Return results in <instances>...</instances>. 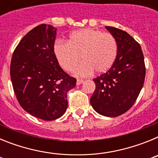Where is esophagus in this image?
Here are the masks:
<instances>
[{
  "label": "esophagus",
  "mask_w": 158,
  "mask_h": 158,
  "mask_svg": "<svg viewBox=\"0 0 158 158\" xmlns=\"http://www.w3.org/2000/svg\"><path fill=\"white\" fill-rule=\"evenodd\" d=\"M83 82H84V81L82 80V79H77V85H79L82 84Z\"/></svg>",
  "instance_id": "34e87169"
}]
</instances>
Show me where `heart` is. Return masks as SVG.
Wrapping results in <instances>:
<instances>
[{
    "instance_id": "b5f03b06",
    "label": "heart",
    "mask_w": 158,
    "mask_h": 158,
    "mask_svg": "<svg viewBox=\"0 0 158 158\" xmlns=\"http://www.w3.org/2000/svg\"><path fill=\"white\" fill-rule=\"evenodd\" d=\"M54 52L60 66L67 72L74 71L81 60L83 64L77 71V76H87L93 71L100 74L109 70L115 63L118 43L110 33L85 28L72 32L67 44L57 43Z\"/></svg>"
}]
</instances>
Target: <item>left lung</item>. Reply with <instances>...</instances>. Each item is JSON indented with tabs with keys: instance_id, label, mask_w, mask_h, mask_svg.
Here are the masks:
<instances>
[{
	"instance_id": "8db88e82",
	"label": "left lung",
	"mask_w": 158,
	"mask_h": 158,
	"mask_svg": "<svg viewBox=\"0 0 158 158\" xmlns=\"http://www.w3.org/2000/svg\"><path fill=\"white\" fill-rule=\"evenodd\" d=\"M118 43V54L107 72L93 79L96 89L90 98L93 109L107 117L123 115L134 105L146 76L144 56L139 43L127 32L105 27Z\"/></svg>"
}]
</instances>
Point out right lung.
Wrapping results in <instances>:
<instances>
[{"mask_svg": "<svg viewBox=\"0 0 158 158\" xmlns=\"http://www.w3.org/2000/svg\"><path fill=\"white\" fill-rule=\"evenodd\" d=\"M56 30L44 23L31 30L15 49L10 65L19 104L29 114L46 121L65 112L67 93L77 81L64 72L55 57Z\"/></svg>", "mask_w": 158, "mask_h": 158, "instance_id": "1", "label": "right lung"}]
</instances>
